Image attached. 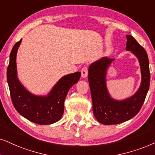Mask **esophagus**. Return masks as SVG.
I'll return each instance as SVG.
<instances>
[{
	"label": "esophagus",
	"instance_id": "esophagus-1",
	"mask_svg": "<svg viewBox=\"0 0 155 155\" xmlns=\"http://www.w3.org/2000/svg\"><path fill=\"white\" fill-rule=\"evenodd\" d=\"M81 77L82 78L87 77V76H88V68H87V67H84L83 68H82L81 71Z\"/></svg>",
	"mask_w": 155,
	"mask_h": 155
}]
</instances>
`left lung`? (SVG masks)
<instances>
[{"label": "left lung", "instance_id": "left-lung-1", "mask_svg": "<svg viewBox=\"0 0 155 155\" xmlns=\"http://www.w3.org/2000/svg\"><path fill=\"white\" fill-rule=\"evenodd\" d=\"M126 50L137 58L140 66V86L135 93L126 99L117 100L111 97L107 87V70L114 58L102 57L90 64L89 80L94 114L99 122L117 124L133 118L141 109L150 82L148 56L144 48L130 35H127Z\"/></svg>", "mask_w": 155, "mask_h": 155}]
</instances>
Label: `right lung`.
Returning <instances> with one entry per match:
<instances>
[{"label":"right lung","mask_w":155,"mask_h":155,"mask_svg":"<svg viewBox=\"0 0 155 155\" xmlns=\"http://www.w3.org/2000/svg\"><path fill=\"white\" fill-rule=\"evenodd\" d=\"M21 41L22 39L13 47L7 68V81L13 104L21 116L32 122L42 125L54 124L61 118L68 91L79 81L81 72L64 76L47 95L34 94L25 88L18 77L16 56Z\"/></svg>","instance_id":"1"}]
</instances>
